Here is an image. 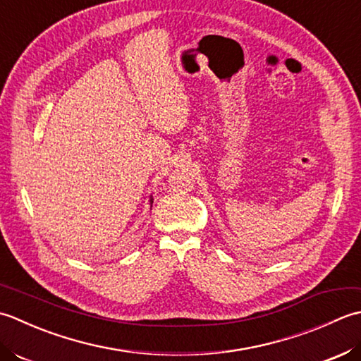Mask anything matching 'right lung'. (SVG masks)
I'll return each mask as SVG.
<instances>
[{
    "label": "right lung",
    "instance_id": "1",
    "mask_svg": "<svg viewBox=\"0 0 361 361\" xmlns=\"http://www.w3.org/2000/svg\"><path fill=\"white\" fill-rule=\"evenodd\" d=\"M149 202H151V204H152V196H151V201H149Z\"/></svg>",
    "mask_w": 361,
    "mask_h": 361
}]
</instances>
